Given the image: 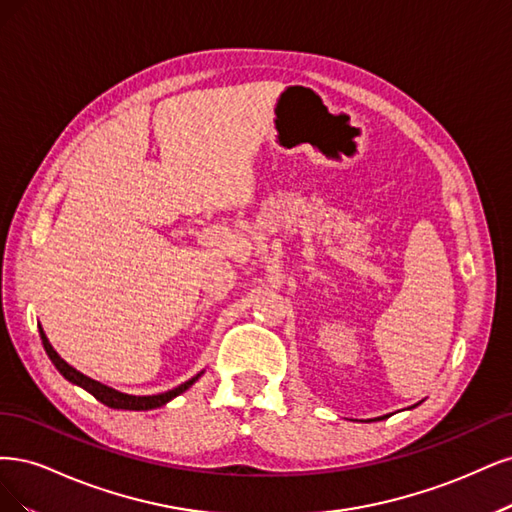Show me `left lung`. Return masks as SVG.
Wrapping results in <instances>:
<instances>
[{
  "instance_id": "left-lung-1",
  "label": "left lung",
  "mask_w": 512,
  "mask_h": 512,
  "mask_svg": "<svg viewBox=\"0 0 512 512\" xmlns=\"http://www.w3.org/2000/svg\"><path fill=\"white\" fill-rule=\"evenodd\" d=\"M385 417H387V415H385ZM378 419H383V417H378Z\"/></svg>"
}]
</instances>
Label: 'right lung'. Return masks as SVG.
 <instances>
[{"label": "right lung", "instance_id": "right-lung-1", "mask_svg": "<svg viewBox=\"0 0 512 512\" xmlns=\"http://www.w3.org/2000/svg\"><path fill=\"white\" fill-rule=\"evenodd\" d=\"M38 327H40V338H42V344H44V351H46L48 357H51L55 368H57L65 378H68L70 383H74V385L82 387L85 391H89L95 400H100L102 404H106V406H110V408H121V410H153V408H159V406H163V404H168L170 400H174L176 395L187 391V389L197 381V378L202 376V372L195 374L193 378H189L187 383L178 385V387H174V389H170V391H166V393H157V395H129V393H121V391L112 389V387H108V385H102V383L93 381V378H89V376H85L82 372H78L76 368H72V366L68 364V361L59 357V353L53 349V344L48 342L42 325H38Z\"/></svg>", "mask_w": 512, "mask_h": 512}]
</instances>
